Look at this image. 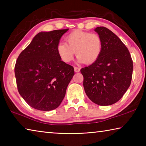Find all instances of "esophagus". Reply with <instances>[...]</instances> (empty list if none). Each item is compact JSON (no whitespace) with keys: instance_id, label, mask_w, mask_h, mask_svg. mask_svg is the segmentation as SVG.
<instances>
[{"instance_id":"esophagus-1","label":"esophagus","mask_w":146,"mask_h":146,"mask_svg":"<svg viewBox=\"0 0 146 146\" xmlns=\"http://www.w3.org/2000/svg\"><path fill=\"white\" fill-rule=\"evenodd\" d=\"M74 70H75V72L78 73V72H79V71H80V69L78 68V67H75V68H74Z\"/></svg>"}]
</instances>
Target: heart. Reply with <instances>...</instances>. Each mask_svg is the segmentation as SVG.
Instances as JSON below:
<instances>
[{
    "mask_svg": "<svg viewBox=\"0 0 146 146\" xmlns=\"http://www.w3.org/2000/svg\"><path fill=\"white\" fill-rule=\"evenodd\" d=\"M66 42H59L56 51L66 63L73 60L75 51L79 63L92 64L98 60L102 52V39L98 35L81 30H75L68 35Z\"/></svg>",
    "mask_w": 146,
    "mask_h": 146,
    "instance_id": "heart-1",
    "label": "heart"
}]
</instances>
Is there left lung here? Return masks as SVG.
Masks as SVG:
<instances>
[{
  "label": "left lung",
  "instance_id": "8db88e82",
  "mask_svg": "<svg viewBox=\"0 0 146 146\" xmlns=\"http://www.w3.org/2000/svg\"><path fill=\"white\" fill-rule=\"evenodd\" d=\"M95 31L102 39V52L97 61L80 70L83 86L93 102L110 106L118 102L129 88L133 60L126 46L111 31L97 27Z\"/></svg>",
  "mask_w": 146,
  "mask_h": 146
}]
</instances>
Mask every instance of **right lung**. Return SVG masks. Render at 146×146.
Wrapping results in <instances>:
<instances>
[{
  "label": "right lung",
  "mask_w": 146,
  "mask_h": 146,
  "mask_svg": "<svg viewBox=\"0 0 146 146\" xmlns=\"http://www.w3.org/2000/svg\"><path fill=\"white\" fill-rule=\"evenodd\" d=\"M68 29L40 32L17 58L15 75L19 94L36 110L58 108L75 74L73 66L62 61L56 51Z\"/></svg>",
  "instance_id": "add662e5"
}]
</instances>
